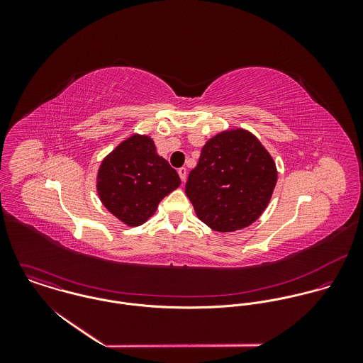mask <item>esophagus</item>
Returning <instances> with one entry per match:
<instances>
[{"instance_id": "obj_1", "label": "esophagus", "mask_w": 363, "mask_h": 363, "mask_svg": "<svg viewBox=\"0 0 363 363\" xmlns=\"http://www.w3.org/2000/svg\"><path fill=\"white\" fill-rule=\"evenodd\" d=\"M177 173H179L182 182H186V179H187V169H186V167H180V169L177 170Z\"/></svg>"}]
</instances>
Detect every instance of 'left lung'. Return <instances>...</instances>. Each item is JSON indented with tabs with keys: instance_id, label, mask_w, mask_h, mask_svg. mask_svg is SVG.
<instances>
[{
	"instance_id": "obj_1",
	"label": "left lung",
	"mask_w": 363,
	"mask_h": 363,
	"mask_svg": "<svg viewBox=\"0 0 363 363\" xmlns=\"http://www.w3.org/2000/svg\"><path fill=\"white\" fill-rule=\"evenodd\" d=\"M277 183L272 157L245 130L211 138L190 172L186 194L197 216L218 232L253 223L267 208Z\"/></svg>"
}]
</instances>
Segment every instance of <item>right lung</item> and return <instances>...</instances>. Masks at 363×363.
<instances>
[{
    "mask_svg": "<svg viewBox=\"0 0 363 363\" xmlns=\"http://www.w3.org/2000/svg\"><path fill=\"white\" fill-rule=\"evenodd\" d=\"M180 186L177 172L156 155L150 137L133 135L101 164L98 193L114 216L130 226L143 225L157 204Z\"/></svg>",
    "mask_w": 363,
    "mask_h": 363,
    "instance_id": "obj_1",
    "label": "right lung"
}]
</instances>
